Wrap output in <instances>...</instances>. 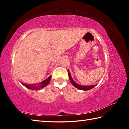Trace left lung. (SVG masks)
I'll list each match as a JSON object with an SVG mask.
<instances>
[{"mask_svg": "<svg viewBox=\"0 0 129 129\" xmlns=\"http://www.w3.org/2000/svg\"><path fill=\"white\" fill-rule=\"evenodd\" d=\"M68 75H69V80L71 81V82H72L73 85L76 87V88H77L80 90H90L92 88H93L94 87H95L97 84L96 85H90V86H84V85H79L76 83L75 81L73 80V78H72L71 75V73L68 69Z\"/></svg>", "mask_w": 129, "mask_h": 129, "instance_id": "8db88e82", "label": "left lung"}]
</instances>
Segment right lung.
<instances>
[{
    "label": "right lung",
    "mask_w": 129,
    "mask_h": 129,
    "mask_svg": "<svg viewBox=\"0 0 129 129\" xmlns=\"http://www.w3.org/2000/svg\"><path fill=\"white\" fill-rule=\"evenodd\" d=\"M51 77H52L51 76H49V77H48V78H47V79L44 80L42 82L39 83V84H24V83H21V84H22L23 86L26 87L27 88L29 89H31V90H40V89L46 86L47 85H48L50 81H51Z\"/></svg>",
    "instance_id": "add662e5"
}]
</instances>
